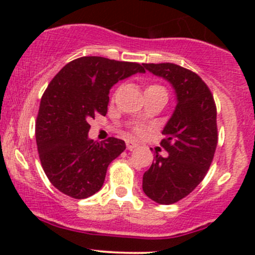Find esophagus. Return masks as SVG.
Returning <instances> with one entry per match:
<instances>
[{
  "label": "esophagus",
  "mask_w": 255,
  "mask_h": 255,
  "mask_svg": "<svg viewBox=\"0 0 255 255\" xmlns=\"http://www.w3.org/2000/svg\"><path fill=\"white\" fill-rule=\"evenodd\" d=\"M137 146H138V144L132 142V140H128V142H127V149H128V150H133V149H135Z\"/></svg>",
  "instance_id": "34e87169"
}]
</instances>
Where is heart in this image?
Returning <instances> with one entry per match:
<instances>
[{"label":"heart","instance_id":"heart-1","mask_svg":"<svg viewBox=\"0 0 255 255\" xmlns=\"http://www.w3.org/2000/svg\"><path fill=\"white\" fill-rule=\"evenodd\" d=\"M149 87H150V86H149ZM137 132L139 133V134H145V132H146L145 127H138L137 128Z\"/></svg>","mask_w":255,"mask_h":255}]
</instances>
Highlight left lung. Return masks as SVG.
<instances>
[{
  "label": "left lung",
  "mask_w": 255,
  "mask_h": 255,
  "mask_svg": "<svg viewBox=\"0 0 255 255\" xmlns=\"http://www.w3.org/2000/svg\"><path fill=\"white\" fill-rule=\"evenodd\" d=\"M143 66L166 80L176 97L161 132L168 156L156 153L143 175L144 194L156 204L170 205L194 191L206 175L217 146V112L212 94L197 74L171 63Z\"/></svg>",
  "instance_id": "left-lung-1"
}]
</instances>
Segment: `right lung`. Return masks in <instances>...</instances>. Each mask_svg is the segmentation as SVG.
Returning <instances> with one entry per match:
<instances>
[{"label":"right lung","instance_id":"obj_1","mask_svg":"<svg viewBox=\"0 0 255 255\" xmlns=\"http://www.w3.org/2000/svg\"><path fill=\"white\" fill-rule=\"evenodd\" d=\"M137 73H145L140 64L82 56L51 80L40 100L35 138L45 175L59 191L80 200L102 187L107 168L126 143L113 137L94 142L89 121L106 116L113 85Z\"/></svg>","mask_w":255,"mask_h":255}]
</instances>
